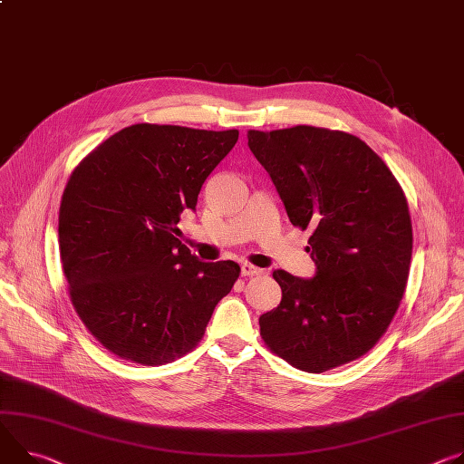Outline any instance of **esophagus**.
Masks as SVG:
<instances>
[{"mask_svg": "<svg viewBox=\"0 0 464 464\" xmlns=\"http://www.w3.org/2000/svg\"><path fill=\"white\" fill-rule=\"evenodd\" d=\"M240 274H242L244 277H254V276L263 274V270H261V268H257V266H254V265H249V263H242V266H240Z\"/></svg>", "mask_w": 464, "mask_h": 464, "instance_id": "34e87169", "label": "esophagus"}]
</instances>
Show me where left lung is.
I'll list each match as a JSON object with an SVG mask.
<instances>
[{
  "mask_svg": "<svg viewBox=\"0 0 464 464\" xmlns=\"http://www.w3.org/2000/svg\"><path fill=\"white\" fill-rule=\"evenodd\" d=\"M286 215L313 227V279L276 270L281 304L259 318L266 348L320 373L370 352L391 325L407 286L412 224L389 166L361 139L313 125L247 131Z\"/></svg>",
  "mask_w": 464,
  "mask_h": 464,
  "instance_id": "left-lung-1",
  "label": "left lung"
}]
</instances>
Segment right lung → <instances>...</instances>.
Returning <instances> with one entry per match:
<instances>
[{"label": "right lung", "mask_w": 464, "mask_h": 464, "mask_svg": "<svg viewBox=\"0 0 464 464\" xmlns=\"http://www.w3.org/2000/svg\"><path fill=\"white\" fill-rule=\"evenodd\" d=\"M237 140V130L135 123L73 168L59 208L63 272L77 316L116 357L159 366L187 355L238 279L237 263H199L178 238L183 208Z\"/></svg>", "instance_id": "right-lung-1"}]
</instances>
